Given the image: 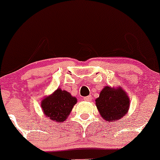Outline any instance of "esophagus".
<instances>
[{"label": "esophagus", "mask_w": 160, "mask_h": 160, "mask_svg": "<svg viewBox=\"0 0 160 160\" xmlns=\"http://www.w3.org/2000/svg\"><path fill=\"white\" fill-rule=\"evenodd\" d=\"M92 96H86V97H84L83 99L85 100V101L89 102V101H91V100H92Z\"/></svg>", "instance_id": "1"}]
</instances>
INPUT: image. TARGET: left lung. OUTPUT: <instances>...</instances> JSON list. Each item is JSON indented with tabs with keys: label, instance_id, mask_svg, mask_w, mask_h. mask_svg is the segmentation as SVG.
Returning <instances> with one entry per match:
<instances>
[{
	"label": "left lung",
	"instance_id": "1",
	"mask_svg": "<svg viewBox=\"0 0 160 160\" xmlns=\"http://www.w3.org/2000/svg\"><path fill=\"white\" fill-rule=\"evenodd\" d=\"M100 115L107 122H115L126 115L129 109L128 96L122 87H104L96 99Z\"/></svg>",
	"mask_w": 160,
	"mask_h": 160
}]
</instances>
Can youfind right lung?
<instances>
[{
	"label": "right lung",
	"mask_w": 160,
	"mask_h": 160,
	"mask_svg": "<svg viewBox=\"0 0 160 160\" xmlns=\"http://www.w3.org/2000/svg\"><path fill=\"white\" fill-rule=\"evenodd\" d=\"M77 102L76 97L58 88L52 95L45 97L42 101L41 106L45 116L60 123L66 120Z\"/></svg>",
	"instance_id": "1"
}]
</instances>
